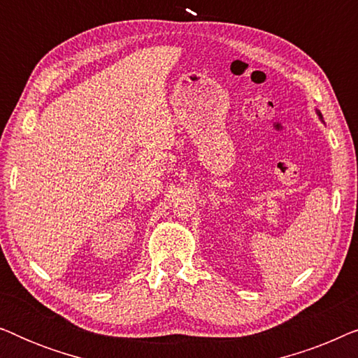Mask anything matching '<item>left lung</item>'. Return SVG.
<instances>
[{
	"label": "left lung",
	"instance_id": "left-lung-1",
	"mask_svg": "<svg viewBox=\"0 0 358 358\" xmlns=\"http://www.w3.org/2000/svg\"><path fill=\"white\" fill-rule=\"evenodd\" d=\"M320 115H321V114H320Z\"/></svg>",
	"mask_w": 358,
	"mask_h": 358
}]
</instances>
